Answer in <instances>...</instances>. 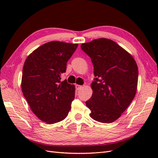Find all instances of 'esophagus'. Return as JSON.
<instances>
[{
    "instance_id": "esophagus-1",
    "label": "esophagus",
    "mask_w": 158,
    "mask_h": 158,
    "mask_svg": "<svg viewBox=\"0 0 158 158\" xmlns=\"http://www.w3.org/2000/svg\"><path fill=\"white\" fill-rule=\"evenodd\" d=\"M75 87H76V90H80L81 88H82V85H77V84H76V85H75Z\"/></svg>"
}]
</instances>
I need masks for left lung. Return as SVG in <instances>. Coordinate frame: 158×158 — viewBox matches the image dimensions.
<instances>
[{"instance_id": "8db88e82", "label": "left lung", "mask_w": 158, "mask_h": 158, "mask_svg": "<svg viewBox=\"0 0 158 158\" xmlns=\"http://www.w3.org/2000/svg\"><path fill=\"white\" fill-rule=\"evenodd\" d=\"M81 49L94 65L93 94L85 102L91 111L89 115L100 123H112L121 117L136 95V61L121 46L106 38L82 44Z\"/></svg>"}]
</instances>
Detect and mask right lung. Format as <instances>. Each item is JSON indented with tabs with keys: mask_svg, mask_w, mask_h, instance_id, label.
Listing matches in <instances>:
<instances>
[{
	"mask_svg": "<svg viewBox=\"0 0 158 158\" xmlns=\"http://www.w3.org/2000/svg\"><path fill=\"white\" fill-rule=\"evenodd\" d=\"M78 44L48 42L33 51L23 64L22 91L35 115L47 124L67 117L74 99L75 88L66 80L60 82L66 63Z\"/></svg>",
	"mask_w": 158,
	"mask_h": 158,
	"instance_id": "obj_1",
	"label": "right lung"
}]
</instances>
